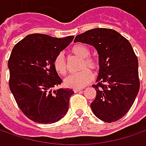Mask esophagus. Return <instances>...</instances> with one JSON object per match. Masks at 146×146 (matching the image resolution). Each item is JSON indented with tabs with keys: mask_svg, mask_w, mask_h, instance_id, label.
I'll use <instances>...</instances> for the list:
<instances>
[{
	"mask_svg": "<svg viewBox=\"0 0 146 146\" xmlns=\"http://www.w3.org/2000/svg\"><path fill=\"white\" fill-rule=\"evenodd\" d=\"M73 91H74L75 93H78V92H81L82 89L81 88H75V89H73Z\"/></svg>",
	"mask_w": 146,
	"mask_h": 146,
	"instance_id": "34e87169",
	"label": "esophagus"
}]
</instances>
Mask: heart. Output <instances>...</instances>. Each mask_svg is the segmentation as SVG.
I'll use <instances>...</instances> for the list:
<instances>
[{
	"label": "heart",
	"mask_w": 146,
	"mask_h": 146,
	"mask_svg": "<svg viewBox=\"0 0 146 146\" xmlns=\"http://www.w3.org/2000/svg\"><path fill=\"white\" fill-rule=\"evenodd\" d=\"M71 54L83 58L81 63V69H84L80 72L71 74L64 80V84L66 87L71 88H81L86 86L88 83L93 80V74L92 71L87 69L89 67L93 70H97L99 67L98 61L90 55V50L86 45L83 44H76L73 45L70 49ZM53 66L57 72L60 75H65L67 71V63L62 53H59L56 56L53 61ZM86 68V69H84Z\"/></svg>",
	"instance_id": "heart-1"
}]
</instances>
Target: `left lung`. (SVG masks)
I'll return each mask as SVG.
<instances>
[{
    "instance_id": "left-lung-1",
    "label": "left lung",
    "mask_w": 146,
    "mask_h": 146,
    "mask_svg": "<svg viewBox=\"0 0 146 146\" xmlns=\"http://www.w3.org/2000/svg\"><path fill=\"white\" fill-rule=\"evenodd\" d=\"M74 42L90 44L98 51L100 68L98 84L93 85L97 92L91 103L93 114L106 123L120 119L140 88L138 60L130 42L108 28L88 30L76 36Z\"/></svg>"
}]
</instances>
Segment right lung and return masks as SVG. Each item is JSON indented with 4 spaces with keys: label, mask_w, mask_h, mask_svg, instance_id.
Here are the masks:
<instances>
[{
    "label": "right lung",
    "mask_w": 146,
    "mask_h": 146,
    "mask_svg": "<svg viewBox=\"0 0 146 146\" xmlns=\"http://www.w3.org/2000/svg\"><path fill=\"white\" fill-rule=\"evenodd\" d=\"M74 36L56 38L30 34L17 43L9 59V88L24 115L33 122L53 123L66 114L72 89L54 86L62 84L53 66L56 56L66 48Z\"/></svg>",
    "instance_id": "right-lung-1"
}]
</instances>
